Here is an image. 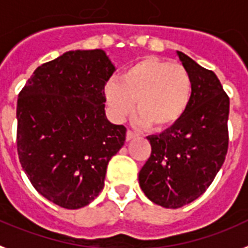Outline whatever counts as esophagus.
Returning <instances> with one entry per match:
<instances>
[{"mask_svg": "<svg viewBox=\"0 0 248 248\" xmlns=\"http://www.w3.org/2000/svg\"><path fill=\"white\" fill-rule=\"evenodd\" d=\"M136 137H137V134H136V133H133L132 130H128V132H126L125 138H126V140H128V142H129V140H132V139L136 138Z\"/></svg>", "mask_w": 248, "mask_h": 248, "instance_id": "1", "label": "esophagus"}]
</instances>
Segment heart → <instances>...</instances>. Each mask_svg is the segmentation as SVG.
<instances>
[{
	"label": "heart",
	"instance_id": "b5f03b06",
	"mask_svg": "<svg viewBox=\"0 0 248 248\" xmlns=\"http://www.w3.org/2000/svg\"><path fill=\"white\" fill-rule=\"evenodd\" d=\"M104 92L115 119L132 114L137 102L139 122L162 132L184 118L193 99L194 83L184 65L146 57L129 65L119 81L106 83Z\"/></svg>",
	"mask_w": 248,
	"mask_h": 248
}]
</instances>
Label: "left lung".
<instances>
[{
    "label": "left lung",
    "instance_id": "obj_1",
    "mask_svg": "<svg viewBox=\"0 0 248 248\" xmlns=\"http://www.w3.org/2000/svg\"><path fill=\"white\" fill-rule=\"evenodd\" d=\"M191 75L194 93L177 124L149 136L152 152L139 171V186L151 202L176 209L198 199L213 183L228 149L230 97L216 73L177 52Z\"/></svg>",
    "mask_w": 248,
    "mask_h": 248
}]
</instances>
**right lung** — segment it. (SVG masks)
<instances>
[{
  "instance_id": "obj_1",
  "label": "right lung",
  "mask_w": 248,
  "mask_h": 248,
  "mask_svg": "<svg viewBox=\"0 0 248 248\" xmlns=\"http://www.w3.org/2000/svg\"><path fill=\"white\" fill-rule=\"evenodd\" d=\"M115 67L102 49L69 50L34 71L18 93L17 153L40 195L65 209L101 193L106 167L126 128L105 114Z\"/></svg>"
}]
</instances>
